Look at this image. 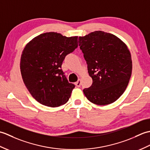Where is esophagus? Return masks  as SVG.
I'll return each instance as SVG.
<instances>
[{"label": "esophagus", "instance_id": "34e87169", "mask_svg": "<svg viewBox=\"0 0 150 150\" xmlns=\"http://www.w3.org/2000/svg\"><path fill=\"white\" fill-rule=\"evenodd\" d=\"M75 85L77 86V87H80L81 86V79H79L78 81L75 83Z\"/></svg>", "mask_w": 150, "mask_h": 150}]
</instances>
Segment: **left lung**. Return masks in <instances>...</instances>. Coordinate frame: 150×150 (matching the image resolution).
<instances>
[{
    "label": "left lung",
    "instance_id": "8db88e82",
    "mask_svg": "<svg viewBox=\"0 0 150 150\" xmlns=\"http://www.w3.org/2000/svg\"><path fill=\"white\" fill-rule=\"evenodd\" d=\"M80 48L93 83L83 92L91 103L100 106L114 103L128 86L132 60L126 44L109 33L96 31L79 37Z\"/></svg>",
    "mask_w": 150,
    "mask_h": 150
}]
</instances>
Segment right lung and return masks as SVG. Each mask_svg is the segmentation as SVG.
Instances as JSON below:
<instances>
[{"label": "right lung", "instance_id": "1", "mask_svg": "<svg viewBox=\"0 0 150 150\" xmlns=\"http://www.w3.org/2000/svg\"><path fill=\"white\" fill-rule=\"evenodd\" d=\"M77 39L48 32L33 38L25 46L20 63L22 77L41 104L58 107L68 101L75 85L67 80L61 66L66 56L78 47Z\"/></svg>", "mask_w": 150, "mask_h": 150}]
</instances>
